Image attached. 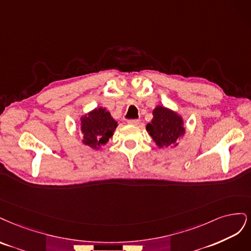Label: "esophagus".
<instances>
[{"instance_id":"1","label":"esophagus","mask_w":251,"mask_h":251,"mask_svg":"<svg viewBox=\"0 0 251 251\" xmlns=\"http://www.w3.org/2000/svg\"><path fill=\"white\" fill-rule=\"evenodd\" d=\"M128 124H130V125H137L140 123V120H137V119H134V120H128V122H127Z\"/></svg>"}]
</instances>
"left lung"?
<instances>
[{
    "label": "left lung",
    "instance_id": "8db88e82",
    "mask_svg": "<svg viewBox=\"0 0 251 251\" xmlns=\"http://www.w3.org/2000/svg\"><path fill=\"white\" fill-rule=\"evenodd\" d=\"M146 129L160 148L174 144L184 133L182 119L163 106H157L153 110L152 122L147 124Z\"/></svg>",
    "mask_w": 251,
    "mask_h": 251
}]
</instances>
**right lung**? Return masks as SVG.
Masks as SVG:
<instances>
[{
    "mask_svg": "<svg viewBox=\"0 0 251 251\" xmlns=\"http://www.w3.org/2000/svg\"><path fill=\"white\" fill-rule=\"evenodd\" d=\"M117 122L105 108H97L81 119V131L83 144L94 149H99L114 134Z\"/></svg>",
    "mask_w": 251,
    "mask_h": 251,
    "instance_id": "1",
    "label": "right lung"
}]
</instances>
